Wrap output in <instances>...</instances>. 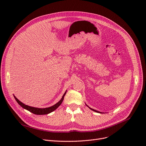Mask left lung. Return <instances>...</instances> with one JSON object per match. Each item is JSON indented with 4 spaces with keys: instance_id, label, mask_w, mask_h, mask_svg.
I'll list each match as a JSON object with an SVG mask.
<instances>
[{
    "instance_id": "1",
    "label": "left lung",
    "mask_w": 146,
    "mask_h": 146,
    "mask_svg": "<svg viewBox=\"0 0 146 146\" xmlns=\"http://www.w3.org/2000/svg\"><path fill=\"white\" fill-rule=\"evenodd\" d=\"M91 110H92V111H95V112H99V113H101V112H99V111H96V110H94V109H92V108H89Z\"/></svg>"
}]
</instances>
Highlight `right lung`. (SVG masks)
<instances>
[{
    "instance_id": "obj_1",
    "label": "right lung",
    "mask_w": 146,
    "mask_h": 146,
    "mask_svg": "<svg viewBox=\"0 0 146 146\" xmlns=\"http://www.w3.org/2000/svg\"><path fill=\"white\" fill-rule=\"evenodd\" d=\"M66 94V92L64 93L62 98L61 99V100L58 102H57L54 105H53V106H50V107H48V108H34V107L26 105L23 103H22L21 101H19L18 99L15 96H14V98H15V99H16V101L18 103V104L19 105H21L23 108H24V109L29 111V112H32L34 114H36V115H45V114H48V113L54 111L58 108V107L61 104V103H62Z\"/></svg>"
}]
</instances>
